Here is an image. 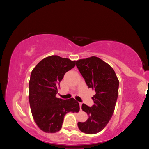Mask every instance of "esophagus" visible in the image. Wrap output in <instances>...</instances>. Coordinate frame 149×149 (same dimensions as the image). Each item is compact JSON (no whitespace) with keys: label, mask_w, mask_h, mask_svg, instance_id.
I'll use <instances>...</instances> for the list:
<instances>
[{"label":"esophagus","mask_w":149,"mask_h":149,"mask_svg":"<svg viewBox=\"0 0 149 149\" xmlns=\"http://www.w3.org/2000/svg\"><path fill=\"white\" fill-rule=\"evenodd\" d=\"M79 107H80V109H81V106H82V102H79Z\"/></svg>","instance_id":"34e87169"}]
</instances>
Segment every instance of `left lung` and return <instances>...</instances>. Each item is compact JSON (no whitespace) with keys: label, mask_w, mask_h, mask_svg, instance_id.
I'll return each mask as SVG.
<instances>
[{"label":"left lung","mask_w":149,"mask_h":149,"mask_svg":"<svg viewBox=\"0 0 149 149\" xmlns=\"http://www.w3.org/2000/svg\"><path fill=\"white\" fill-rule=\"evenodd\" d=\"M76 66L89 88L96 92L94 105L83 104L82 109L88 114V120L78 123L81 131L95 134L104 128L114 113L119 94V80L113 68L96 56L76 61Z\"/></svg>","instance_id":"left-lung-1"}]
</instances>
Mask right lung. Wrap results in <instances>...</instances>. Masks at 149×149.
<instances>
[{
	"label": "right lung",
	"instance_id": "obj_1",
	"mask_svg": "<svg viewBox=\"0 0 149 149\" xmlns=\"http://www.w3.org/2000/svg\"><path fill=\"white\" fill-rule=\"evenodd\" d=\"M75 65L76 61L53 55L40 61L31 71L29 94L30 109L35 123L45 132L59 131L66 114L79 111V103L74 98L56 97L64 74Z\"/></svg>",
	"mask_w": 149,
	"mask_h": 149
}]
</instances>
